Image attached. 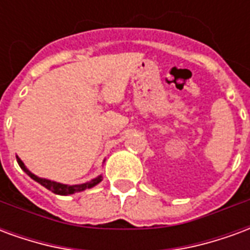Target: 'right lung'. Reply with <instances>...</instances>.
Wrapping results in <instances>:
<instances>
[{
  "instance_id": "add662e5",
  "label": "right lung",
  "mask_w": 250,
  "mask_h": 250,
  "mask_svg": "<svg viewBox=\"0 0 250 250\" xmlns=\"http://www.w3.org/2000/svg\"><path fill=\"white\" fill-rule=\"evenodd\" d=\"M17 158V162H19L20 167L24 170L25 173L29 175L30 178L36 181V182H39L40 185H42L44 188H48V190H51L52 193L59 194V195H69V194H75L79 193V191H84L85 188H91L93 186H96L98 184L102 182V179L103 177L102 175H98L96 178L91 179V181H88L85 184H79V185H65V184H60V182H56V181H51V179H46V178H40V177H37L35 174L32 173L28 170V167L25 166L24 162L20 159L19 157Z\"/></svg>"
}]
</instances>
